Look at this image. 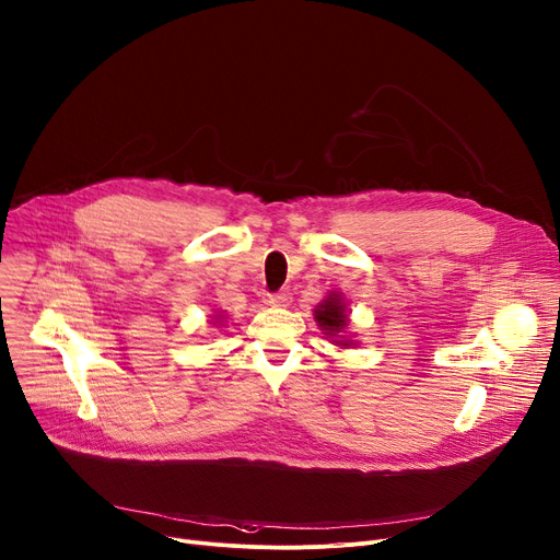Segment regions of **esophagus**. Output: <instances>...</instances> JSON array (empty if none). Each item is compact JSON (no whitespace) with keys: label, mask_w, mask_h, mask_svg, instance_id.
<instances>
[{"label":"esophagus","mask_w":560,"mask_h":560,"mask_svg":"<svg viewBox=\"0 0 560 560\" xmlns=\"http://www.w3.org/2000/svg\"><path fill=\"white\" fill-rule=\"evenodd\" d=\"M268 306H275V308H281V306H288L292 302V294L288 290H281V292H275V294H268Z\"/></svg>","instance_id":"34e87169"}]
</instances>
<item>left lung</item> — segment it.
Returning a JSON list of instances; mask_svg holds the SVG:
<instances>
[{
    "label": "left lung",
    "instance_id": "1",
    "mask_svg": "<svg viewBox=\"0 0 560 560\" xmlns=\"http://www.w3.org/2000/svg\"><path fill=\"white\" fill-rule=\"evenodd\" d=\"M315 322L317 326L324 330V335L338 345V347H351L353 340L345 338V328L349 326V311L345 304V296L340 292H330L326 300H322V304L315 306Z\"/></svg>",
    "mask_w": 560,
    "mask_h": 560
}]
</instances>
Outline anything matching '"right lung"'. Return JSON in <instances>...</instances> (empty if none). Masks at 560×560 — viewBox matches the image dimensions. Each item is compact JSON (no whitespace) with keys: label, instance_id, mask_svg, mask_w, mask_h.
Here are the masks:
<instances>
[{"label":"right lung","instance_id":"obj_1","mask_svg":"<svg viewBox=\"0 0 560 560\" xmlns=\"http://www.w3.org/2000/svg\"><path fill=\"white\" fill-rule=\"evenodd\" d=\"M220 319H222V315H215V322H220ZM215 322H213V324H215Z\"/></svg>","mask_w":560,"mask_h":560}]
</instances>
